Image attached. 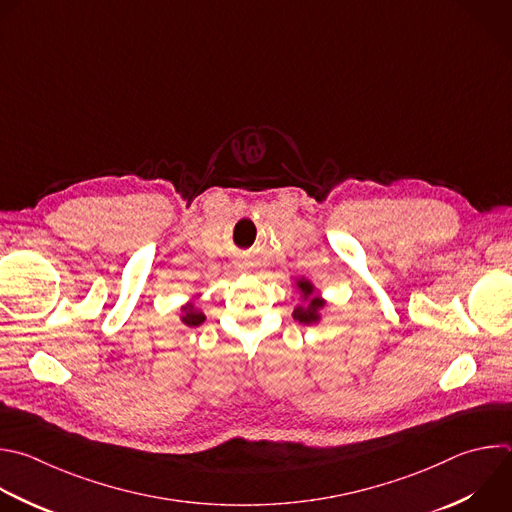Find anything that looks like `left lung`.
<instances>
[{"label":"left lung","instance_id":"obj_1","mask_svg":"<svg viewBox=\"0 0 512 512\" xmlns=\"http://www.w3.org/2000/svg\"><path fill=\"white\" fill-rule=\"evenodd\" d=\"M295 291L299 293V303L293 307V319L301 325H311L321 319V311L325 307V299L321 297V291L305 277H297L293 281Z\"/></svg>","mask_w":512,"mask_h":512}]
</instances>
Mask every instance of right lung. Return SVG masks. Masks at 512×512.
Listing matches in <instances>:
<instances>
[{
    "label": "right lung",
    "instance_id": "add662e5",
    "mask_svg": "<svg viewBox=\"0 0 512 512\" xmlns=\"http://www.w3.org/2000/svg\"><path fill=\"white\" fill-rule=\"evenodd\" d=\"M205 319H207L205 311L199 309L193 301H189V303H185V305L181 307V321H183L185 325L197 327V325H201Z\"/></svg>",
    "mask_w": 512,
    "mask_h": 512
}]
</instances>
